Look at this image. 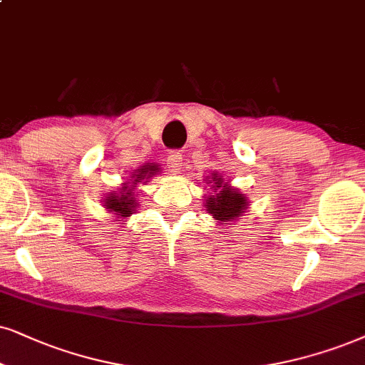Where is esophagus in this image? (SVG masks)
Returning a JSON list of instances; mask_svg holds the SVG:
<instances>
[{"label": "esophagus", "instance_id": "esophagus-1", "mask_svg": "<svg viewBox=\"0 0 365 365\" xmlns=\"http://www.w3.org/2000/svg\"><path fill=\"white\" fill-rule=\"evenodd\" d=\"M167 167L170 168V172L178 173L183 167V155L182 151H170L167 156Z\"/></svg>", "mask_w": 365, "mask_h": 365}]
</instances>
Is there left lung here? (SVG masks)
I'll list each match as a JSON object with an SVG mask.
<instances>
[{
	"label": "left lung",
	"instance_id": "left-lung-1",
	"mask_svg": "<svg viewBox=\"0 0 365 365\" xmlns=\"http://www.w3.org/2000/svg\"><path fill=\"white\" fill-rule=\"evenodd\" d=\"M212 187L217 193L207 198L205 207L209 214L214 215L215 220L229 222V220H234L241 215V212L247 207V197L239 190L230 188L227 183H222V178L217 180L215 185Z\"/></svg>",
	"mask_w": 365,
	"mask_h": 365
}]
</instances>
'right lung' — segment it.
<instances>
[{"label":"right lung","instance_id":"obj_1","mask_svg":"<svg viewBox=\"0 0 365 365\" xmlns=\"http://www.w3.org/2000/svg\"><path fill=\"white\" fill-rule=\"evenodd\" d=\"M156 172H158V165H145V167L138 170L136 175L131 177V185L124 183V187L119 188L116 193H110V195L106 197V209H109L113 214L121 217H128L129 214H133V210L138 205L135 193L136 183H140L143 178H150Z\"/></svg>","mask_w":365,"mask_h":365}]
</instances>
